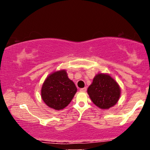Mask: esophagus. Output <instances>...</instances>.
Listing matches in <instances>:
<instances>
[{"label":"esophagus","instance_id":"1","mask_svg":"<svg viewBox=\"0 0 150 150\" xmlns=\"http://www.w3.org/2000/svg\"><path fill=\"white\" fill-rule=\"evenodd\" d=\"M80 91H82V92H85L86 91H87V87L81 88V89H80Z\"/></svg>","mask_w":150,"mask_h":150}]
</instances>
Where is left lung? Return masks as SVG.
Instances as JSON below:
<instances>
[{
	"mask_svg": "<svg viewBox=\"0 0 150 150\" xmlns=\"http://www.w3.org/2000/svg\"><path fill=\"white\" fill-rule=\"evenodd\" d=\"M92 102L102 109L114 106L120 97V88L109 75L98 74L87 89Z\"/></svg>",
	"mask_w": 150,
	"mask_h": 150,
	"instance_id": "left-lung-1",
	"label": "left lung"
}]
</instances>
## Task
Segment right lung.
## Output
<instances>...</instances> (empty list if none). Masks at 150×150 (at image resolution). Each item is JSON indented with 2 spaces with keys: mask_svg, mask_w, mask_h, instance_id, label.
Returning <instances> with one entry per match:
<instances>
[{
  "mask_svg": "<svg viewBox=\"0 0 150 150\" xmlns=\"http://www.w3.org/2000/svg\"><path fill=\"white\" fill-rule=\"evenodd\" d=\"M77 88L67 77L65 70L52 73L42 87V98L46 105L55 110L64 108L70 103Z\"/></svg>",
  "mask_w": 150,
  "mask_h": 150,
  "instance_id": "1",
  "label": "right lung"
}]
</instances>
